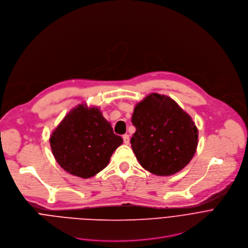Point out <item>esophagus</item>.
Listing matches in <instances>:
<instances>
[{
	"label": "esophagus",
	"instance_id": "1",
	"mask_svg": "<svg viewBox=\"0 0 248 248\" xmlns=\"http://www.w3.org/2000/svg\"><path fill=\"white\" fill-rule=\"evenodd\" d=\"M123 140H124V143L125 144H128L130 142V138H129V135H123Z\"/></svg>",
	"mask_w": 248,
	"mask_h": 248
}]
</instances>
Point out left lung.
<instances>
[{
    "label": "left lung",
    "mask_w": 248,
    "mask_h": 248,
    "mask_svg": "<svg viewBox=\"0 0 248 248\" xmlns=\"http://www.w3.org/2000/svg\"><path fill=\"white\" fill-rule=\"evenodd\" d=\"M133 152L143 169L171 176L193 157L199 130L191 117L168 95L152 93L134 108Z\"/></svg>",
    "instance_id": "1"
}]
</instances>
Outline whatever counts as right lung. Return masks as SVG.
I'll return each mask as SVG.
<instances>
[{"instance_id": "1", "label": "right lung", "mask_w": 248, "mask_h": 248, "mask_svg": "<svg viewBox=\"0 0 248 248\" xmlns=\"http://www.w3.org/2000/svg\"><path fill=\"white\" fill-rule=\"evenodd\" d=\"M122 142L100 108L87 104L72 108L49 137L52 153L60 166L83 179L105 169Z\"/></svg>"}]
</instances>
